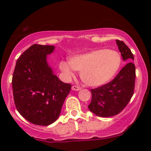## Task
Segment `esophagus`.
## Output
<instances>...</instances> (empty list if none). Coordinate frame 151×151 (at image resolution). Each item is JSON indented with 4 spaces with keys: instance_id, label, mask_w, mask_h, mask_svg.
Masks as SVG:
<instances>
[{
    "instance_id": "1",
    "label": "esophagus",
    "mask_w": 151,
    "mask_h": 151,
    "mask_svg": "<svg viewBox=\"0 0 151 151\" xmlns=\"http://www.w3.org/2000/svg\"><path fill=\"white\" fill-rule=\"evenodd\" d=\"M72 89L73 90V91H79V90L81 89V88L78 86H72Z\"/></svg>"
}]
</instances>
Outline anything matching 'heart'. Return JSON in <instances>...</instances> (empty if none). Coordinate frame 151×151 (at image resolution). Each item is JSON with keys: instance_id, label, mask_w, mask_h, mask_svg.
Segmentation results:
<instances>
[{"instance_id": "heart-1", "label": "heart", "mask_w": 151, "mask_h": 151, "mask_svg": "<svg viewBox=\"0 0 151 151\" xmlns=\"http://www.w3.org/2000/svg\"><path fill=\"white\" fill-rule=\"evenodd\" d=\"M120 54L112 50L98 49L75 55L70 61L60 62V70L67 79L80 71L81 80L91 86H101L111 80L121 67Z\"/></svg>"}]
</instances>
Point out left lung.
<instances>
[{
	"label": "left lung",
	"instance_id": "obj_1",
	"mask_svg": "<svg viewBox=\"0 0 151 151\" xmlns=\"http://www.w3.org/2000/svg\"><path fill=\"white\" fill-rule=\"evenodd\" d=\"M116 44L124 61L130 62L118 75L108 84L91 90V101L88 106L90 111L100 117L117 115L126 107L133 94L136 79V67L131 50L123 41Z\"/></svg>",
	"mask_w": 151,
	"mask_h": 151
}]
</instances>
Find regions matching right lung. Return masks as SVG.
Wrapping results in <instances>:
<instances>
[{"mask_svg":"<svg viewBox=\"0 0 151 151\" xmlns=\"http://www.w3.org/2000/svg\"><path fill=\"white\" fill-rule=\"evenodd\" d=\"M53 45L35 44L17 60L12 79L13 98L22 117L35 125L49 126L60 116L71 84L62 82L48 64Z\"/></svg>","mask_w":151,"mask_h":151,"instance_id":"right-lung-1","label":"right lung"}]
</instances>
